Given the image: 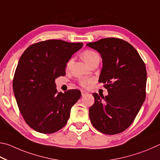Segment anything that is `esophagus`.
I'll use <instances>...</instances> for the list:
<instances>
[{
  "label": "esophagus",
  "instance_id": "obj_1",
  "mask_svg": "<svg viewBox=\"0 0 160 160\" xmlns=\"http://www.w3.org/2000/svg\"><path fill=\"white\" fill-rule=\"evenodd\" d=\"M87 94H88L87 92H86L85 91H82V96L83 97L86 96V95H87Z\"/></svg>",
  "mask_w": 160,
  "mask_h": 160
}]
</instances>
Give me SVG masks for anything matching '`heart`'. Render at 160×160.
Returning a JSON list of instances; mask_svg holds the SVG:
<instances>
[{"instance_id": "1", "label": "heart", "mask_w": 160, "mask_h": 160, "mask_svg": "<svg viewBox=\"0 0 160 160\" xmlns=\"http://www.w3.org/2000/svg\"><path fill=\"white\" fill-rule=\"evenodd\" d=\"M82 58L83 60H84L86 63L89 65L94 62L96 61H100V55L98 54L97 52H96L93 50H85L84 52L82 53ZM73 62V59H70V60L68 61V62L67 64V68L69 69L71 64H72ZM93 78H83L82 79H80L79 81V83L80 85L83 86V87H87L88 86L91 84L93 82Z\"/></svg>"}]
</instances>
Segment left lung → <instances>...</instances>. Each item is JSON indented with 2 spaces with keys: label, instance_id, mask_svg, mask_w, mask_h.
Masks as SVG:
<instances>
[{
  "label": "left lung",
  "instance_id": "8db88e82",
  "mask_svg": "<svg viewBox=\"0 0 160 160\" xmlns=\"http://www.w3.org/2000/svg\"><path fill=\"white\" fill-rule=\"evenodd\" d=\"M102 59L99 82L105 83L108 95L93 93L89 108L91 124L100 132L114 135L132 124L145 99L147 72L138 52L128 42L106 38L88 43Z\"/></svg>",
  "mask_w": 160,
  "mask_h": 160
}]
</instances>
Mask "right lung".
Returning a JSON list of instances; mask_svg holds the SVG:
<instances>
[{
	"label": "right lung",
	"instance_id": "1",
	"mask_svg": "<svg viewBox=\"0 0 160 160\" xmlns=\"http://www.w3.org/2000/svg\"><path fill=\"white\" fill-rule=\"evenodd\" d=\"M82 43L48 40L32 45L19 58L13 91L25 122L36 131L52 133L66 125L79 90L58 93L55 78L65 75L67 63Z\"/></svg>",
	"mask_w": 160,
	"mask_h": 160
}]
</instances>
